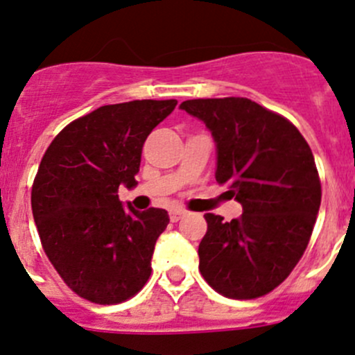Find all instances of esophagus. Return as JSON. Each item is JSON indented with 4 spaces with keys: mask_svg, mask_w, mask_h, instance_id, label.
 I'll return each instance as SVG.
<instances>
[{
    "mask_svg": "<svg viewBox=\"0 0 355 355\" xmlns=\"http://www.w3.org/2000/svg\"><path fill=\"white\" fill-rule=\"evenodd\" d=\"M185 210H182V209H175V210H171L170 212V219H171V222H178L182 219V217L185 216Z\"/></svg>",
    "mask_w": 355,
    "mask_h": 355,
    "instance_id": "esophagus-1",
    "label": "esophagus"
}]
</instances>
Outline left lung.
Here are the masks:
<instances>
[{
    "instance_id": "8db88e82",
    "label": "left lung",
    "mask_w": 355,
    "mask_h": 355,
    "mask_svg": "<svg viewBox=\"0 0 355 355\" xmlns=\"http://www.w3.org/2000/svg\"><path fill=\"white\" fill-rule=\"evenodd\" d=\"M180 109L212 133L217 184L243 205L231 222L205 214L198 270L224 297H263L309 246L322 200L313 153L290 121L246 97L192 99Z\"/></svg>"
}]
</instances>
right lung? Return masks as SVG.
Segmentation results:
<instances>
[{
	"instance_id": "1",
	"label": "right lung",
	"mask_w": 355,
	"mask_h": 355,
	"mask_svg": "<svg viewBox=\"0 0 355 355\" xmlns=\"http://www.w3.org/2000/svg\"><path fill=\"white\" fill-rule=\"evenodd\" d=\"M177 101L109 104L72 121L46 148L32 187V210L45 254L79 297L114 305L150 278L165 209L139 212L118 197L138 185L143 143Z\"/></svg>"
}]
</instances>
